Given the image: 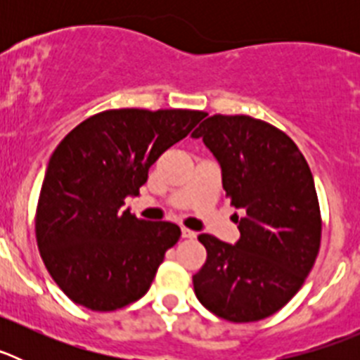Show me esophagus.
<instances>
[{
    "label": "esophagus",
    "mask_w": 360,
    "mask_h": 360,
    "mask_svg": "<svg viewBox=\"0 0 360 360\" xmlns=\"http://www.w3.org/2000/svg\"><path fill=\"white\" fill-rule=\"evenodd\" d=\"M182 238H187V240H193V238H196V232L191 231V229L182 227Z\"/></svg>",
    "instance_id": "1"
}]
</instances>
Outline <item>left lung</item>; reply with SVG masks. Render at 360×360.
Wrapping results in <instances>:
<instances>
[{
    "label": "left lung",
    "mask_w": 360,
    "mask_h": 360,
    "mask_svg": "<svg viewBox=\"0 0 360 360\" xmlns=\"http://www.w3.org/2000/svg\"><path fill=\"white\" fill-rule=\"evenodd\" d=\"M221 167L240 240H198L205 265L193 276L200 303L221 319L272 316L297 294L316 263L321 212L314 176L290 136L249 115H212L193 131Z\"/></svg>",
    "instance_id": "1"
}]
</instances>
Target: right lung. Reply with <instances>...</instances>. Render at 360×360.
Masks as SVG:
<instances>
[{
	"label": "right lung",
	"mask_w": 360,
	"mask_h": 360,
	"mask_svg": "<svg viewBox=\"0 0 360 360\" xmlns=\"http://www.w3.org/2000/svg\"><path fill=\"white\" fill-rule=\"evenodd\" d=\"M205 117L195 110H108L73 128L50 157L36 216L44 266L73 303L111 311L141 299L165 250L169 221L122 211L165 149Z\"/></svg>",
	"instance_id": "obj_1"
}]
</instances>
